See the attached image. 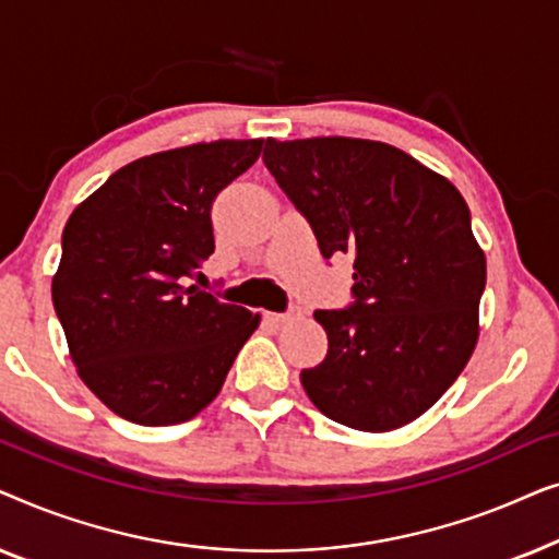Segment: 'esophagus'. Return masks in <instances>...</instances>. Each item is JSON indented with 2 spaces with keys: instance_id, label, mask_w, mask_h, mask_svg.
I'll list each match as a JSON object with an SVG mask.
<instances>
[{
  "instance_id": "obj_1",
  "label": "esophagus",
  "mask_w": 559,
  "mask_h": 559,
  "mask_svg": "<svg viewBox=\"0 0 559 559\" xmlns=\"http://www.w3.org/2000/svg\"><path fill=\"white\" fill-rule=\"evenodd\" d=\"M297 316H300V312H266V320H270L272 325H285V323H289V320H295Z\"/></svg>"
}]
</instances>
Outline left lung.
Returning a JSON list of instances; mask_svg holds the SVG:
<instances>
[{
    "label": "left lung",
    "instance_id": "8db88e82",
    "mask_svg": "<svg viewBox=\"0 0 559 559\" xmlns=\"http://www.w3.org/2000/svg\"><path fill=\"white\" fill-rule=\"evenodd\" d=\"M262 159L320 254L354 257V302L316 310L328 354L300 373L310 402L364 432L412 423L461 377L478 341L486 257L463 195L384 142L266 140Z\"/></svg>",
    "mask_w": 559,
    "mask_h": 559
}]
</instances>
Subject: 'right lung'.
<instances>
[{"mask_svg":"<svg viewBox=\"0 0 559 559\" xmlns=\"http://www.w3.org/2000/svg\"><path fill=\"white\" fill-rule=\"evenodd\" d=\"M264 140H218L140 157L71 213L52 305L91 392L159 427L216 400L259 316L190 285L213 254L216 195Z\"/></svg>","mask_w":559,"mask_h":559,"instance_id":"right-lung-1","label":"right lung"}]
</instances>
